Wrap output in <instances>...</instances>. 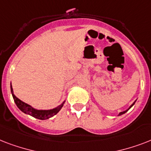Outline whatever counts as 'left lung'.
I'll list each match as a JSON object with an SVG mask.
<instances>
[{
    "label": "left lung",
    "instance_id": "8db88e82",
    "mask_svg": "<svg viewBox=\"0 0 151 151\" xmlns=\"http://www.w3.org/2000/svg\"><path fill=\"white\" fill-rule=\"evenodd\" d=\"M134 103H135V102H134ZM134 103H133V104H132V105H131V106H130V107H129V109H128V110H125V111H123V112H121V113H120V114H119V115H122V114H124V113H126L127 111H128V110H129V109H130V108H131L132 106L134 105Z\"/></svg>",
    "mask_w": 151,
    "mask_h": 151
}]
</instances>
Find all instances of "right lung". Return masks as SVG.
<instances>
[{
  "label": "right lung",
  "instance_id": "obj_1",
  "mask_svg": "<svg viewBox=\"0 0 151 151\" xmlns=\"http://www.w3.org/2000/svg\"><path fill=\"white\" fill-rule=\"evenodd\" d=\"M11 92L12 93V96L14 101H15V104L18 106V108L21 111H22L25 114H27L30 115L32 117H35V118H37V119L40 120H46L50 118V117H53L55 114H56L57 113L59 112V110H61V108L63 107V103H62L61 105L57 106L56 108L55 109H52V110H35L33 107H31L30 106L27 104V103H23L22 101L20 100L19 99H18L17 97L15 96V95L13 94V89L12 87V85H11Z\"/></svg>",
  "mask_w": 151,
  "mask_h": 151
}]
</instances>
